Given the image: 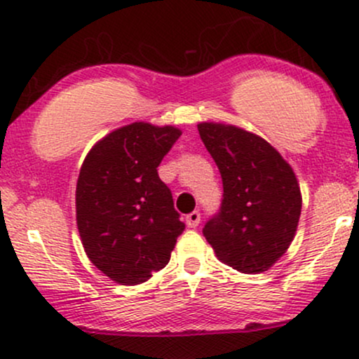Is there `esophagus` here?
<instances>
[{
    "mask_svg": "<svg viewBox=\"0 0 359 359\" xmlns=\"http://www.w3.org/2000/svg\"><path fill=\"white\" fill-rule=\"evenodd\" d=\"M186 223L189 228H196L198 224L201 223V212L199 211H192L189 212V215L186 216Z\"/></svg>",
    "mask_w": 359,
    "mask_h": 359,
    "instance_id": "1",
    "label": "esophagus"
}]
</instances>
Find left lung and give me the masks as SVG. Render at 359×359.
<instances>
[{
    "label": "left lung",
    "mask_w": 359,
    "mask_h": 359,
    "mask_svg": "<svg viewBox=\"0 0 359 359\" xmlns=\"http://www.w3.org/2000/svg\"><path fill=\"white\" fill-rule=\"evenodd\" d=\"M199 136L218 165L223 199L203 235L216 257L245 274L269 269L297 233L302 194L290 163L261 136L201 122Z\"/></svg>",
    "instance_id": "obj_1"
}]
</instances>
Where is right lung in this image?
Wrapping results in <instances>:
<instances>
[{"instance_id":"1","label":"right lung","mask_w":359,"mask_h":359,"mask_svg":"<svg viewBox=\"0 0 359 359\" xmlns=\"http://www.w3.org/2000/svg\"><path fill=\"white\" fill-rule=\"evenodd\" d=\"M180 135L173 126L133 122L102 137L81 165L78 231L90 261L112 281H148L186 228L156 170Z\"/></svg>"}]
</instances>
